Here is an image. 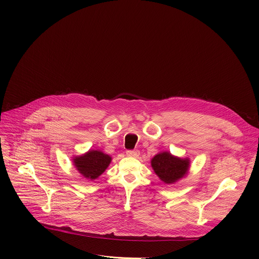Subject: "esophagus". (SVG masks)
Wrapping results in <instances>:
<instances>
[{
    "label": "esophagus",
    "instance_id": "obj_1",
    "mask_svg": "<svg viewBox=\"0 0 259 259\" xmlns=\"http://www.w3.org/2000/svg\"><path fill=\"white\" fill-rule=\"evenodd\" d=\"M126 154H127V156H129V157H137V156L139 155V152H138L137 150H134V151L129 150V151L126 152Z\"/></svg>",
    "mask_w": 259,
    "mask_h": 259
}]
</instances>
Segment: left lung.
Instances as JSON below:
<instances>
[{
	"label": "left lung",
	"mask_w": 259,
	"mask_h": 259,
	"mask_svg": "<svg viewBox=\"0 0 259 259\" xmlns=\"http://www.w3.org/2000/svg\"><path fill=\"white\" fill-rule=\"evenodd\" d=\"M189 166L188 159L183 160L173 157L168 152L160 153L152 160V167L156 174L166 183H173L182 178L186 175Z\"/></svg>",
	"instance_id": "left-lung-1"
}]
</instances>
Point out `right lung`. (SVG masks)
<instances>
[{
  "label": "right lung",
  "instance_id": "right-lung-1",
  "mask_svg": "<svg viewBox=\"0 0 259 259\" xmlns=\"http://www.w3.org/2000/svg\"><path fill=\"white\" fill-rule=\"evenodd\" d=\"M110 161L112 158L99 151H89L87 154L73 159L77 170L85 178L91 180L100 176L105 171Z\"/></svg>",
  "mask_w": 259,
  "mask_h": 259
}]
</instances>
